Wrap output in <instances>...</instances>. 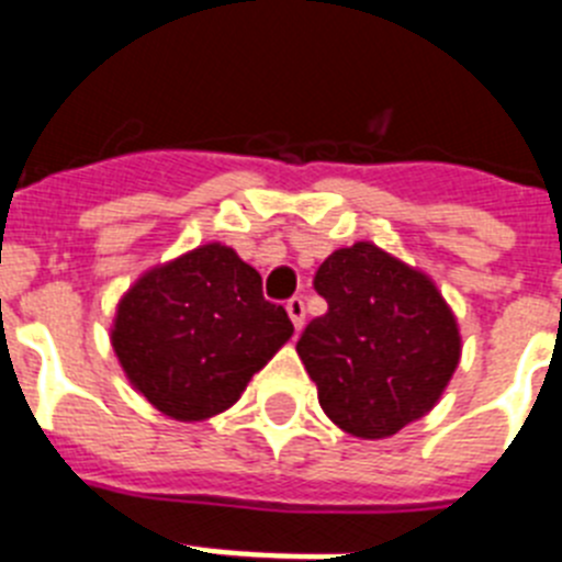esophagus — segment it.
<instances>
[{
    "label": "esophagus",
    "instance_id": "obj_1",
    "mask_svg": "<svg viewBox=\"0 0 562 562\" xmlns=\"http://www.w3.org/2000/svg\"><path fill=\"white\" fill-rule=\"evenodd\" d=\"M286 312H290V317H292V324H295V329H297V331L304 329V321H306L304 297H301V295H292L290 301H286Z\"/></svg>",
    "mask_w": 562,
    "mask_h": 562
}]
</instances>
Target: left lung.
I'll return each instance as SVG.
<instances>
[{
    "instance_id": "left-lung-1",
    "label": "left lung",
    "mask_w": 562,
    "mask_h": 562,
    "mask_svg": "<svg viewBox=\"0 0 562 562\" xmlns=\"http://www.w3.org/2000/svg\"><path fill=\"white\" fill-rule=\"evenodd\" d=\"M315 290L329 310L306 324L295 349L337 428L385 439L428 414L461 355L434 281L357 241L317 267Z\"/></svg>"
}]
</instances>
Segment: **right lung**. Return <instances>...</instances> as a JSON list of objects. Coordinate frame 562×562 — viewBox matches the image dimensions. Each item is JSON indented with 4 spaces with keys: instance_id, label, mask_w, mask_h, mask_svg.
Instances as JSON below:
<instances>
[{
    "instance_id": "1",
    "label": "right lung",
    "mask_w": 562,
    "mask_h": 562,
    "mask_svg": "<svg viewBox=\"0 0 562 562\" xmlns=\"http://www.w3.org/2000/svg\"><path fill=\"white\" fill-rule=\"evenodd\" d=\"M292 337L284 306L231 247L205 245L123 295L114 355L154 408L182 422L222 414Z\"/></svg>"
}]
</instances>
